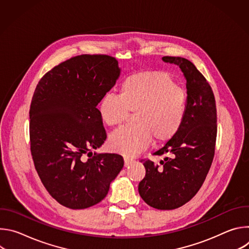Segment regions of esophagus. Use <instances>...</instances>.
<instances>
[{
	"label": "esophagus",
	"instance_id": "esophagus-1",
	"mask_svg": "<svg viewBox=\"0 0 249 249\" xmlns=\"http://www.w3.org/2000/svg\"><path fill=\"white\" fill-rule=\"evenodd\" d=\"M132 162H133L132 160H130V159H128V158H125V159H124V165H125V167L129 166Z\"/></svg>",
	"mask_w": 249,
	"mask_h": 249
}]
</instances>
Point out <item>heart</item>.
<instances>
[{
  "instance_id": "heart-1",
  "label": "heart",
  "mask_w": 249,
  "mask_h": 249,
  "mask_svg": "<svg viewBox=\"0 0 249 249\" xmlns=\"http://www.w3.org/2000/svg\"><path fill=\"white\" fill-rule=\"evenodd\" d=\"M187 93L167 73L139 72L122 83L119 96L106 94L97 106L101 121L109 127L124 123L135 113L131 128L114 131L111 151L134 157L156 144H164L180 130L186 115Z\"/></svg>"
}]
</instances>
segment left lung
I'll use <instances>...</instances> for the list:
<instances>
[{"label":"left lung","instance_id":"left-lung-1","mask_svg":"<svg viewBox=\"0 0 249 249\" xmlns=\"http://www.w3.org/2000/svg\"><path fill=\"white\" fill-rule=\"evenodd\" d=\"M177 65L186 81L187 108L183 124L155 155H167L155 163L144 161L146 175L139 194L148 205L172 210L190 201L201 188L215 155L217 109L213 90L193 63L181 57H162Z\"/></svg>","mask_w":249,"mask_h":249}]
</instances>
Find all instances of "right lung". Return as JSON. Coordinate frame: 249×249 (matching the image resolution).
Listing matches in <instances>:
<instances>
[{
    "label": "right lung",
    "instance_id": "right-lung-1",
    "mask_svg": "<svg viewBox=\"0 0 249 249\" xmlns=\"http://www.w3.org/2000/svg\"><path fill=\"white\" fill-rule=\"evenodd\" d=\"M120 74L113 57L81 55L54 67L35 89L29 110L34 166L49 194L70 209L103 200L124 165L120 155L92 154L106 140L96 105Z\"/></svg>",
    "mask_w": 249,
    "mask_h": 249
}]
</instances>
